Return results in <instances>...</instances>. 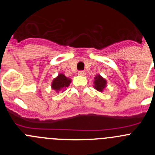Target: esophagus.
Returning a JSON list of instances; mask_svg holds the SVG:
<instances>
[{"instance_id":"1","label":"esophagus","mask_w":155,"mask_h":155,"mask_svg":"<svg viewBox=\"0 0 155 155\" xmlns=\"http://www.w3.org/2000/svg\"><path fill=\"white\" fill-rule=\"evenodd\" d=\"M78 74L80 75V76H84V75H85V72L83 71H78Z\"/></svg>"}]
</instances>
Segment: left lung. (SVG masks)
I'll return each mask as SVG.
<instances>
[{"label":"left lung","instance_id":"8db88e82","mask_svg":"<svg viewBox=\"0 0 155 155\" xmlns=\"http://www.w3.org/2000/svg\"><path fill=\"white\" fill-rule=\"evenodd\" d=\"M106 80L103 78L101 75L98 74L94 77V87L97 91H102L106 87Z\"/></svg>","mask_w":155,"mask_h":155}]
</instances>
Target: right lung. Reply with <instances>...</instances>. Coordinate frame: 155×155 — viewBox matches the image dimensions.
Returning a JSON list of instances; mask_svg holds the SVG:
<instances>
[{
	"mask_svg": "<svg viewBox=\"0 0 155 155\" xmlns=\"http://www.w3.org/2000/svg\"><path fill=\"white\" fill-rule=\"evenodd\" d=\"M71 82V79L67 78L63 74H60L56 78L53 79V82H52L51 87L53 89H54L57 92H58L59 91L64 89L65 87H68L70 85Z\"/></svg>",
	"mask_w": 155,
	"mask_h": 155,
	"instance_id": "1",
	"label": "right lung"
}]
</instances>
